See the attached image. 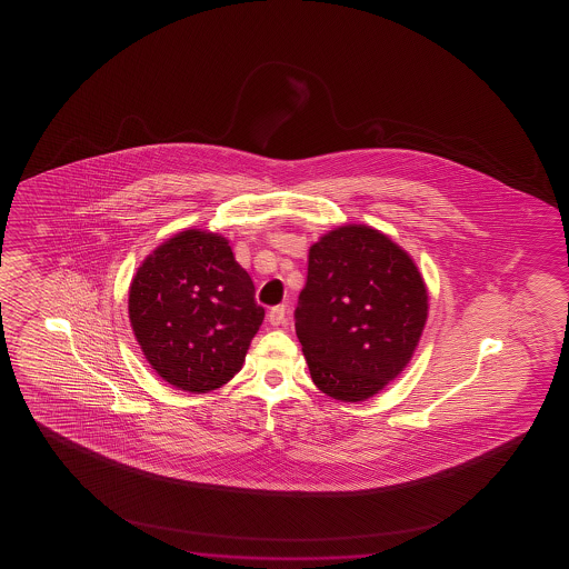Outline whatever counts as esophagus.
<instances>
[{"instance_id":"obj_1","label":"esophagus","mask_w":569,"mask_h":569,"mask_svg":"<svg viewBox=\"0 0 569 569\" xmlns=\"http://www.w3.org/2000/svg\"><path fill=\"white\" fill-rule=\"evenodd\" d=\"M268 320H270V325H272V327H280V325H283V322H286V307H283V305H276V307H272L270 312H268Z\"/></svg>"}]
</instances>
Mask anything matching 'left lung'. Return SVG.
<instances>
[{
  "label": "left lung",
  "mask_w": 569,
  "mask_h": 569,
  "mask_svg": "<svg viewBox=\"0 0 569 569\" xmlns=\"http://www.w3.org/2000/svg\"><path fill=\"white\" fill-rule=\"evenodd\" d=\"M426 319L418 266L387 234L343 226L312 244L296 332L328 397L359 402L385 389L412 358Z\"/></svg>",
  "instance_id": "obj_1"
}]
</instances>
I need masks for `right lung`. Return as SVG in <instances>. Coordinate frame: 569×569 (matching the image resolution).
I'll return each mask as SVG.
<instances>
[{
	"label": "right lung",
	"mask_w": 569,
	"mask_h": 569,
	"mask_svg": "<svg viewBox=\"0 0 569 569\" xmlns=\"http://www.w3.org/2000/svg\"><path fill=\"white\" fill-rule=\"evenodd\" d=\"M128 312L149 366L172 387L198 395L241 371L264 320L229 241L198 229L174 234L143 260Z\"/></svg>",
	"instance_id": "add662e5"
}]
</instances>
